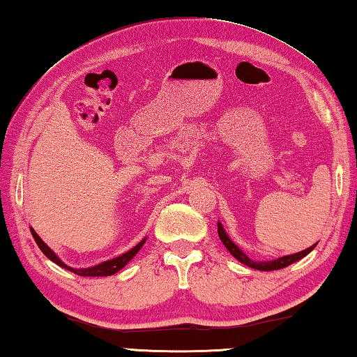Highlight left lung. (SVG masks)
I'll return each mask as SVG.
<instances>
[{
  "instance_id": "1",
  "label": "left lung",
  "mask_w": 357,
  "mask_h": 357,
  "mask_svg": "<svg viewBox=\"0 0 357 357\" xmlns=\"http://www.w3.org/2000/svg\"><path fill=\"white\" fill-rule=\"evenodd\" d=\"M218 234H219V239H221L222 244L225 245V248L229 250V252H230L234 257H236V259H238L241 264H244V265H247V267L255 268V270H259V271H273V270L285 268V267H288V265H291V264H294V262L301 261L302 257H305V256L316 247V244H317V242H316L314 245L308 247V248H305V250H302V252H299V253L287 255V256L278 257V259H273V261H253V259H250V257H248L244 252H242V250H241L236 244H234V242L230 239L229 234L225 233L222 224L219 222V221H218Z\"/></svg>"
}]
</instances>
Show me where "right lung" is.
Listing matches in <instances>:
<instances>
[{"mask_svg":"<svg viewBox=\"0 0 357 357\" xmlns=\"http://www.w3.org/2000/svg\"><path fill=\"white\" fill-rule=\"evenodd\" d=\"M30 233H32L36 245L40 247L41 252L45 256H47L52 262H55L56 265H59V267L69 270V271L75 273V275H78V276H112V275H115V273H118L121 268H124L126 265L133 259L135 255L139 252L141 247L144 245V242H146V239H147V238H144L133 248L128 250V252H126L124 255H121V256L113 257V259H109V261L101 262L98 265H92V267H87V268H73V267H70V265H67L61 259H59V257L55 255V252H53V250L47 244H45V242L40 236H38L36 231L32 229V227H30Z\"/></svg>","mask_w":357,"mask_h":357,"instance_id":"obj_1","label":"right lung"}]
</instances>
